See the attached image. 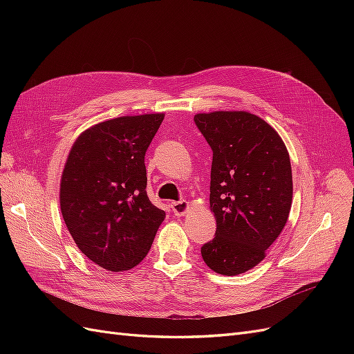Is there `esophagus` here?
<instances>
[{"mask_svg":"<svg viewBox=\"0 0 354 354\" xmlns=\"http://www.w3.org/2000/svg\"><path fill=\"white\" fill-rule=\"evenodd\" d=\"M171 208H173L174 216H177V217L185 216V214L189 211V202L187 201L173 202V203H171Z\"/></svg>","mask_w":354,"mask_h":354,"instance_id":"1","label":"esophagus"}]
</instances>
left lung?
I'll return each instance as SVG.
<instances>
[{
  "mask_svg": "<svg viewBox=\"0 0 354 354\" xmlns=\"http://www.w3.org/2000/svg\"><path fill=\"white\" fill-rule=\"evenodd\" d=\"M195 124L212 149L209 208L217 221L202 259L216 273L241 274L285 227L292 205L289 153L274 128L250 112L198 113Z\"/></svg>",
  "mask_w": 354,
  "mask_h": 354,
  "instance_id": "8db88e82",
  "label": "left lung"
}]
</instances>
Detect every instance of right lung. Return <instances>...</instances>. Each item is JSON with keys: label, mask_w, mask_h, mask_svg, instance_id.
Instances as JSON below:
<instances>
[{"label": "right lung", "mask_w": 354, "mask_h": 354, "mask_svg": "<svg viewBox=\"0 0 354 354\" xmlns=\"http://www.w3.org/2000/svg\"><path fill=\"white\" fill-rule=\"evenodd\" d=\"M164 113L120 116L75 140L60 181V209L84 255L130 270L151 250L165 212L149 201L145 155Z\"/></svg>", "instance_id": "obj_1"}]
</instances>
